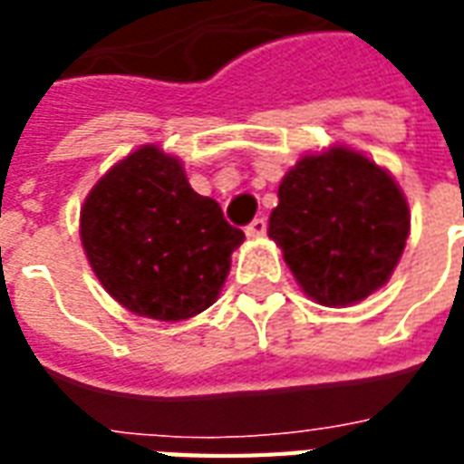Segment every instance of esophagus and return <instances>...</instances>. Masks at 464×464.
<instances>
[{
	"label": "esophagus",
	"instance_id": "esophagus-1",
	"mask_svg": "<svg viewBox=\"0 0 464 464\" xmlns=\"http://www.w3.org/2000/svg\"><path fill=\"white\" fill-rule=\"evenodd\" d=\"M266 228H268V223H266L263 216H258V218H253V221L246 226V233H248L251 238H261V236H266Z\"/></svg>",
	"mask_w": 464,
	"mask_h": 464
}]
</instances>
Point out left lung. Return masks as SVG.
Returning <instances> with one entry per match:
<instances>
[{
    "mask_svg": "<svg viewBox=\"0 0 464 464\" xmlns=\"http://www.w3.org/2000/svg\"><path fill=\"white\" fill-rule=\"evenodd\" d=\"M410 211L380 166L331 149L303 156L278 186L268 236L313 301L348 305L368 298L398 266Z\"/></svg>",
    "mask_w": 464,
    "mask_h": 464,
    "instance_id": "1",
    "label": "left lung"
}]
</instances>
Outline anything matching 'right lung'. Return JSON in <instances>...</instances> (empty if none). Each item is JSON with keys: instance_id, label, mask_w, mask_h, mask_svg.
<instances>
[{"instance_id": "right-lung-1", "label": "right lung", "mask_w": 464, "mask_h": 464, "mask_svg": "<svg viewBox=\"0 0 464 464\" xmlns=\"http://www.w3.org/2000/svg\"><path fill=\"white\" fill-rule=\"evenodd\" d=\"M243 238L218 203L193 191L181 161L156 146L116 163L82 208V243L96 278L123 308L153 321L206 311Z\"/></svg>"}]
</instances>
